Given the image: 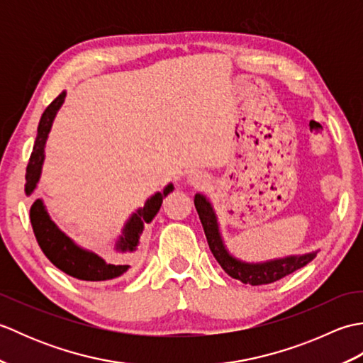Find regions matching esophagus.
Returning <instances> with one entry per match:
<instances>
[{"label":"esophagus","mask_w":363,"mask_h":363,"mask_svg":"<svg viewBox=\"0 0 363 363\" xmlns=\"http://www.w3.org/2000/svg\"><path fill=\"white\" fill-rule=\"evenodd\" d=\"M187 181L191 184V186H201L207 181V176L203 172H198V169H194V172H190L187 176Z\"/></svg>","instance_id":"obj_1"}]
</instances>
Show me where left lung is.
Wrapping results in <instances>:
<instances>
[{"mask_svg": "<svg viewBox=\"0 0 363 363\" xmlns=\"http://www.w3.org/2000/svg\"><path fill=\"white\" fill-rule=\"evenodd\" d=\"M195 207L201 220L204 234L209 243V248L217 259L218 264L225 272L234 277V279L242 281L243 284L250 285H264L279 281L282 277L291 274L296 269L306 267L309 262L317 257L318 251L306 252L301 256H287L281 259H272L265 262H245L234 257L226 248L225 240H223L220 233V225L217 213L213 211V206L204 195H195Z\"/></svg>", "mask_w": 363, "mask_h": 363, "instance_id": "obj_1", "label": "left lung"}]
</instances>
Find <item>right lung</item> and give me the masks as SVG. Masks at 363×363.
Returning <instances> with one entry per match:
<instances>
[{
	"instance_id": "add662e5",
	"label": "right lung",
	"mask_w": 363,
	"mask_h": 363,
	"mask_svg": "<svg viewBox=\"0 0 363 363\" xmlns=\"http://www.w3.org/2000/svg\"><path fill=\"white\" fill-rule=\"evenodd\" d=\"M67 91H62L54 101L46 107L42 113L40 123L37 128V137L34 142L33 152H30L29 164L26 167V195L30 196L37 189V184L40 181L42 167L45 160V145L46 138L52 126V121L56 118L57 111L62 107L65 101ZM173 184L169 182L162 191H156L151 195L143 207H138L135 212L128 218L125 226L121 229V234L115 242V251L126 254L134 252L140 243V235L145 229L146 223H151L152 218L160 209L162 199H164L169 191H173ZM30 225L35 234V238L40 246L43 254L50 259L52 265L62 269L68 276H73L81 281H109L121 276L129 269V265L117 264V262H106L98 254L89 250H84L74 240H72L65 233L57 228L50 217L48 211L43 204V199H35L34 204L30 206Z\"/></svg>"
}]
</instances>
